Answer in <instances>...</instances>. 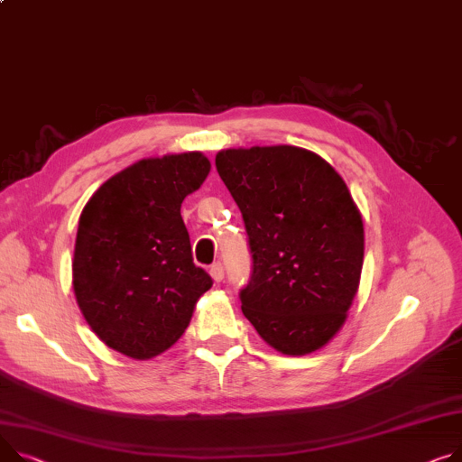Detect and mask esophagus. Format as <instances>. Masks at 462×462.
<instances>
[{
    "label": "esophagus",
    "instance_id": "esophagus-1",
    "mask_svg": "<svg viewBox=\"0 0 462 462\" xmlns=\"http://www.w3.org/2000/svg\"><path fill=\"white\" fill-rule=\"evenodd\" d=\"M209 274H211V279H213L215 282H221V281L225 279V265H223L221 262H215V263L209 267Z\"/></svg>",
    "mask_w": 462,
    "mask_h": 462
}]
</instances>
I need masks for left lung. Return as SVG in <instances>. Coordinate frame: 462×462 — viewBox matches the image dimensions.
Instances as JSON below:
<instances>
[{"instance_id":"8db88e82","label":"left lung","mask_w":462,"mask_h":462,"mask_svg":"<svg viewBox=\"0 0 462 462\" xmlns=\"http://www.w3.org/2000/svg\"><path fill=\"white\" fill-rule=\"evenodd\" d=\"M215 167L249 237L245 318L284 355L323 347L346 321L364 260L346 181L318 153L286 144L223 150Z\"/></svg>"}]
</instances>
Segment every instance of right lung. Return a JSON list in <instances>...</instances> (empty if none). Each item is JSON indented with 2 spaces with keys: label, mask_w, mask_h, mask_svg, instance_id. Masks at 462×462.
Returning a JSON list of instances; mask_svg holds the SVG:
<instances>
[{
  "label": "right lung",
  "mask_w": 462,
  "mask_h": 462,
  "mask_svg": "<svg viewBox=\"0 0 462 462\" xmlns=\"http://www.w3.org/2000/svg\"><path fill=\"white\" fill-rule=\"evenodd\" d=\"M208 172L200 152L141 160L85 204L72 284L83 318L111 349L137 360L163 353L211 288L180 215Z\"/></svg>",
  "instance_id": "right-lung-1"
}]
</instances>
